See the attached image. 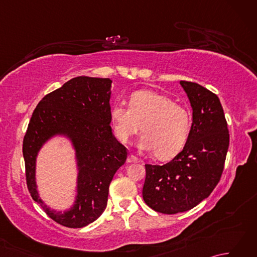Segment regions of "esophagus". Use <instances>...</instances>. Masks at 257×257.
Here are the masks:
<instances>
[{
  "label": "esophagus",
  "instance_id": "esophagus-1",
  "mask_svg": "<svg viewBox=\"0 0 257 257\" xmlns=\"http://www.w3.org/2000/svg\"><path fill=\"white\" fill-rule=\"evenodd\" d=\"M127 162L129 163H134V162H138V158L134 156V155H129L127 158Z\"/></svg>",
  "mask_w": 257,
  "mask_h": 257
}]
</instances>
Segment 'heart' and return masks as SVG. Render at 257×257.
<instances>
[{
	"instance_id": "b5f03b06",
	"label": "heart",
	"mask_w": 257,
	"mask_h": 257,
	"mask_svg": "<svg viewBox=\"0 0 257 257\" xmlns=\"http://www.w3.org/2000/svg\"><path fill=\"white\" fill-rule=\"evenodd\" d=\"M116 137L121 143L143 130L138 141L140 150L156 152L167 159L176 156L187 144L191 114L187 108L170 97L155 90H139L130 97L129 107L116 103L111 109Z\"/></svg>"
}]
</instances>
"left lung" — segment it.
I'll return each instance as SVG.
<instances>
[{"mask_svg": "<svg viewBox=\"0 0 257 257\" xmlns=\"http://www.w3.org/2000/svg\"><path fill=\"white\" fill-rule=\"evenodd\" d=\"M180 84L192 107L187 144L166 165H146L143 198L163 214L189 211L211 194L221 179L230 144L219 97L192 81Z\"/></svg>", "mask_w": 257, "mask_h": 257, "instance_id": "obj_1", "label": "left lung"}]
</instances>
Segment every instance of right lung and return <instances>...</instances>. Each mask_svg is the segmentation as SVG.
<instances>
[{
    "label": "right lung",
    "mask_w": 257,
    "mask_h": 257,
    "mask_svg": "<svg viewBox=\"0 0 257 257\" xmlns=\"http://www.w3.org/2000/svg\"><path fill=\"white\" fill-rule=\"evenodd\" d=\"M109 78L79 76L47 94L32 114L23 140L26 183L46 214L66 227H84L105 211L109 184L127 159V149L112 135ZM61 134L72 141L78 161V195L64 213L51 210L38 195L36 157L47 140Z\"/></svg>",
    "instance_id": "obj_1"
}]
</instances>
